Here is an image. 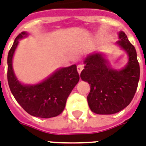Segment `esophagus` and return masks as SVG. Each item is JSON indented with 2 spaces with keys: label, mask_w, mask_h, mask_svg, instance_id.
I'll list each match as a JSON object with an SVG mask.
<instances>
[{
  "label": "esophagus",
  "mask_w": 146,
  "mask_h": 146,
  "mask_svg": "<svg viewBox=\"0 0 146 146\" xmlns=\"http://www.w3.org/2000/svg\"><path fill=\"white\" fill-rule=\"evenodd\" d=\"M76 69H77V72H78V73L80 74V73H81V71L83 70L84 66H83V65H80H80H78V66H77Z\"/></svg>",
  "instance_id": "obj_1"
}]
</instances>
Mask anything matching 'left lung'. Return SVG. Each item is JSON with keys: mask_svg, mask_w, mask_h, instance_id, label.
Here are the masks:
<instances>
[{"mask_svg": "<svg viewBox=\"0 0 146 146\" xmlns=\"http://www.w3.org/2000/svg\"><path fill=\"white\" fill-rule=\"evenodd\" d=\"M115 44L126 52L128 62L120 70L114 69L104 53L96 51L87 55L84 69L80 73L82 80L90 85L87 100L91 111L99 115H112L130 104L137 90L140 66L137 52L126 34L118 32Z\"/></svg>", "mask_w": 146, "mask_h": 146, "instance_id": "left-lung-1", "label": "left lung"}]
</instances>
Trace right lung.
I'll list each match as a JSON object with an SVG mask.
<instances>
[{"instance_id":"obj_1","label":"right lung","mask_w":146,"mask_h":146,"mask_svg":"<svg viewBox=\"0 0 146 146\" xmlns=\"http://www.w3.org/2000/svg\"><path fill=\"white\" fill-rule=\"evenodd\" d=\"M23 31L16 38L8 55V82L13 96L31 115L48 119L60 115L67 98L78 83L76 65L59 68L41 82L27 84L20 82L13 67V59L20 39L28 36Z\"/></svg>"}]
</instances>
